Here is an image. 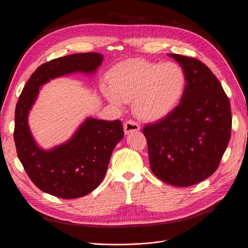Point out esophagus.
<instances>
[{
    "mask_svg": "<svg viewBox=\"0 0 248 248\" xmlns=\"http://www.w3.org/2000/svg\"><path fill=\"white\" fill-rule=\"evenodd\" d=\"M123 128H124V132L125 134H130L133 132H137V131L140 130V126L137 122L133 121V120H128L123 124Z\"/></svg>",
    "mask_w": 248,
    "mask_h": 248,
    "instance_id": "34e87169",
    "label": "esophagus"
}]
</instances>
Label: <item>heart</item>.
I'll use <instances>...</instances> for the list:
<instances>
[{
    "instance_id": "1",
    "label": "heart",
    "mask_w": 248,
    "mask_h": 248,
    "mask_svg": "<svg viewBox=\"0 0 248 248\" xmlns=\"http://www.w3.org/2000/svg\"><path fill=\"white\" fill-rule=\"evenodd\" d=\"M106 97L114 102H130L135 115L144 121L164 118L181 100L186 74L174 62H155L133 58L114 66L108 75Z\"/></svg>"
}]
</instances>
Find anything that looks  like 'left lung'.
I'll return each mask as SVG.
<instances>
[{"label":"left lung","mask_w":248,"mask_h":248,"mask_svg":"<svg viewBox=\"0 0 248 248\" xmlns=\"http://www.w3.org/2000/svg\"><path fill=\"white\" fill-rule=\"evenodd\" d=\"M170 56L186 74L181 102L142 132L154 175L187 187L208 178L219 166L231 136V109L220 82L205 64L192 57Z\"/></svg>","instance_id":"left-lung-1"}]
</instances>
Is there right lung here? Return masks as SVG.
Segmentation results:
<instances>
[{
  "instance_id": "add662e5",
  "label": "right lung",
  "mask_w": 248,
  "mask_h": 248,
  "mask_svg": "<svg viewBox=\"0 0 248 248\" xmlns=\"http://www.w3.org/2000/svg\"><path fill=\"white\" fill-rule=\"evenodd\" d=\"M101 62L98 53H77L44 63L31 75L19 97L14 130L18 158L40 190L56 197H82L100 185L112 151L124 136L123 126L119 120L89 118L67 143L44 151L29 130L28 113L44 83L73 72H93Z\"/></svg>"
}]
</instances>
